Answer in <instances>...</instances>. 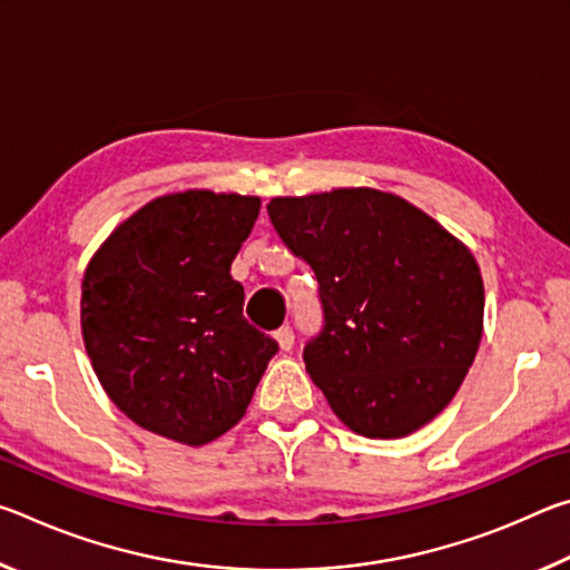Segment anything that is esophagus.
<instances>
[{
	"label": "esophagus",
	"instance_id": "esophagus-1",
	"mask_svg": "<svg viewBox=\"0 0 570 570\" xmlns=\"http://www.w3.org/2000/svg\"><path fill=\"white\" fill-rule=\"evenodd\" d=\"M274 336H276V342H278V350H282V352H292V346H294V332H292V326H282V330H278Z\"/></svg>",
	"mask_w": 570,
	"mask_h": 570
}]
</instances>
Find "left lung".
I'll return each mask as SVG.
<instances>
[{
  "label": "left lung",
  "mask_w": 570,
  "mask_h": 570,
  "mask_svg": "<svg viewBox=\"0 0 570 570\" xmlns=\"http://www.w3.org/2000/svg\"><path fill=\"white\" fill-rule=\"evenodd\" d=\"M278 238L320 282L308 377L356 435L397 440L455 397L482 340L480 266L410 200L374 188L278 196Z\"/></svg>",
  "instance_id": "left-lung-1"
}]
</instances>
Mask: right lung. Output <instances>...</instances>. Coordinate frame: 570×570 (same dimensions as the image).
Listing matches in <instances>:
<instances>
[{
  "instance_id": "1",
  "label": "right lung",
  "mask_w": 570,
  "mask_h": 570,
  "mask_svg": "<svg viewBox=\"0 0 570 570\" xmlns=\"http://www.w3.org/2000/svg\"><path fill=\"white\" fill-rule=\"evenodd\" d=\"M258 210V196L168 193L125 218L85 268V350L142 430L198 448L246 414L278 350L244 320L230 276Z\"/></svg>"
}]
</instances>
